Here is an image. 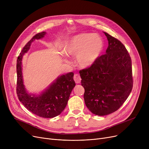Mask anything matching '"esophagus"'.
Instances as JSON below:
<instances>
[{
    "instance_id": "34e87169",
    "label": "esophagus",
    "mask_w": 149,
    "mask_h": 149,
    "mask_svg": "<svg viewBox=\"0 0 149 149\" xmlns=\"http://www.w3.org/2000/svg\"><path fill=\"white\" fill-rule=\"evenodd\" d=\"M74 81L75 82L78 84V83H80L81 82V77L80 76L79 74H75L74 76Z\"/></svg>"
}]
</instances>
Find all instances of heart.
Instances as JSON below:
<instances>
[{"instance_id": "heart-1", "label": "heart", "mask_w": 149, "mask_h": 149, "mask_svg": "<svg viewBox=\"0 0 149 149\" xmlns=\"http://www.w3.org/2000/svg\"><path fill=\"white\" fill-rule=\"evenodd\" d=\"M103 49L101 37L92 33H81L70 38L66 42L63 52L67 56H75L79 65L83 68L92 66Z\"/></svg>"}]
</instances>
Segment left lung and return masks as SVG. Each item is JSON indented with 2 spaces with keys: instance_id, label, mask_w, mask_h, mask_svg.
I'll return each instance as SVG.
<instances>
[{
  "instance_id": "1",
  "label": "left lung",
  "mask_w": 149,
  "mask_h": 149,
  "mask_svg": "<svg viewBox=\"0 0 149 149\" xmlns=\"http://www.w3.org/2000/svg\"><path fill=\"white\" fill-rule=\"evenodd\" d=\"M104 33L109 45L106 54L79 72L86 106L99 116L118 110L133 88L132 60L126 47L118 39Z\"/></svg>"
}]
</instances>
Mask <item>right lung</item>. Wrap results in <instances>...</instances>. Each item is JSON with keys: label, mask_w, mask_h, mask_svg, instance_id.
<instances>
[{"label": "right lung", "mask_w": 149, "mask_h": 149, "mask_svg": "<svg viewBox=\"0 0 149 149\" xmlns=\"http://www.w3.org/2000/svg\"><path fill=\"white\" fill-rule=\"evenodd\" d=\"M46 32L36 34L23 47L17 60V94L20 102L28 110L43 118H54L64 111L75 83L74 73L69 72L58 77L40 95L30 94L23 84L22 61L23 56L29 49L34 40L43 38Z\"/></svg>", "instance_id": "obj_1"}]
</instances>
